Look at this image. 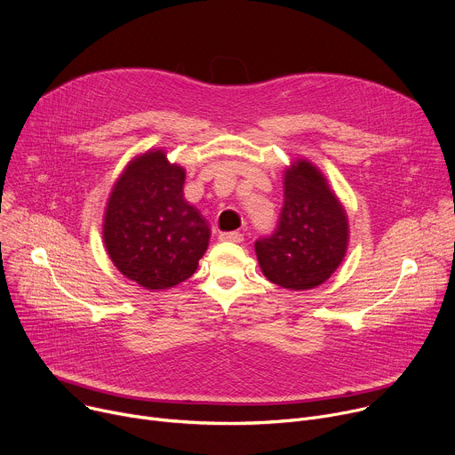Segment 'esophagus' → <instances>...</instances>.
<instances>
[{
    "instance_id": "esophagus-1",
    "label": "esophagus",
    "mask_w": 455,
    "mask_h": 455,
    "mask_svg": "<svg viewBox=\"0 0 455 455\" xmlns=\"http://www.w3.org/2000/svg\"><path fill=\"white\" fill-rule=\"evenodd\" d=\"M220 241L241 243L243 241V234L241 232H223V234H220Z\"/></svg>"
}]
</instances>
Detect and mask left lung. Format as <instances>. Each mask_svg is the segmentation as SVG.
<instances>
[{
  "label": "left lung",
  "mask_w": 455,
  "mask_h": 455,
  "mask_svg": "<svg viewBox=\"0 0 455 455\" xmlns=\"http://www.w3.org/2000/svg\"><path fill=\"white\" fill-rule=\"evenodd\" d=\"M349 220L328 178L306 158L284 169V205L275 234L255 243L263 275L286 290L326 283L344 261Z\"/></svg>",
  "instance_id": "obj_1"
}]
</instances>
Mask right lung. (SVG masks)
Returning a JSON list of instances; mask_svg holds the SVG:
<instances>
[{"mask_svg": "<svg viewBox=\"0 0 455 455\" xmlns=\"http://www.w3.org/2000/svg\"><path fill=\"white\" fill-rule=\"evenodd\" d=\"M183 183L185 169L164 149H149L125 165L109 192L106 251L124 277L149 291L187 281L209 246V223L185 200Z\"/></svg>", "mask_w": 455, "mask_h": 455, "instance_id": "obj_1", "label": "right lung"}]
</instances>
